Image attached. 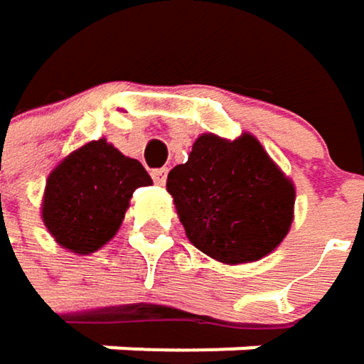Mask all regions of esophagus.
I'll list each match as a JSON object with an SVG mask.
<instances>
[{
  "mask_svg": "<svg viewBox=\"0 0 364 364\" xmlns=\"http://www.w3.org/2000/svg\"><path fill=\"white\" fill-rule=\"evenodd\" d=\"M152 180H154L159 186H163V184L167 182V169H165V167H163V169H154V171H152Z\"/></svg>",
  "mask_w": 364,
  "mask_h": 364,
  "instance_id": "1",
  "label": "esophagus"
}]
</instances>
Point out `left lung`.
Returning <instances> with one entry per match:
<instances>
[{
	"mask_svg": "<svg viewBox=\"0 0 364 364\" xmlns=\"http://www.w3.org/2000/svg\"><path fill=\"white\" fill-rule=\"evenodd\" d=\"M188 242L225 265L273 252L294 218V184L252 133H203L167 176Z\"/></svg>",
	"mask_w": 364,
	"mask_h": 364,
	"instance_id": "obj_1",
	"label": "left lung"
}]
</instances>
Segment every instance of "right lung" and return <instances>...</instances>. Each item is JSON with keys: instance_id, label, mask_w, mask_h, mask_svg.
I'll return each mask as SVG.
<instances>
[{"instance_id": "1", "label": "right lung", "mask_w": 364, "mask_h": 364, "mask_svg": "<svg viewBox=\"0 0 364 364\" xmlns=\"http://www.w3.org/2000/svg\"><path fill=\"white\" fill-rule=\"evenodd\" d=\"M152 184L144 165L105 139L70 152L48 176L42 220L55 242L76 255H91L120 229L131 195Z\"/></svg>"}]
</instances>
